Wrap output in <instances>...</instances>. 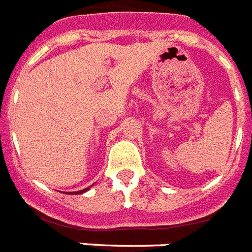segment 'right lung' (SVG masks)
<instances>
[{
  "instance_id": "add662e5",
  "label": "right lung",
  "mask_w": 252,
  "mask_h": 252,
  "mask_svg": "<svg viewBox=\"0 0 252 252\" xmlns=\"http://www.w3.org/2000/svg\"><path fill=\"white\" fill-rule=\"evenodd\" d=\"M87 190H90V187H87V189H84V190H80V191H76L75 194H83V192H86Z\"/></svg>"
}]
</instances>
